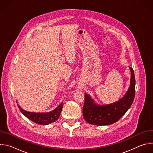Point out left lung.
Wrapping results in <instances>:
<instances>
[{"instance_id":"left-lung-1","label":"left lung","mask_w":153,"mask_h":153,"mask_svg":"<svg viewBox=\"0 0 153 153\" xmlns=\"http://www.w3.org/2000/svg\"><path fill=\"white\" fill-rule=\"evenodd\" d=\"M131 70V82L129 88L124 96L117 102L107 105H96L91 98L85 94V102L83 106V116L85 120L95 125H107L118 121L131 106L135 97L136 80L133 69Z\"/></svg>"}]
</instances>
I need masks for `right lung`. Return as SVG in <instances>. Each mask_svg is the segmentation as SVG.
Listing matches in <instances>:
<instances>
[{
    "mask_svg": "<svg viewBox=\"0 0 153 153\" xmlns=\"http://www.w3.org/2000/svg\"><path fill=\"white\" fill-rule=\"evenodd\" d=\"M17 106L20 111L23 113V114L31 121L40 125H48L55 122L59 119L62 110L63 103L62 102L54 110L50 113L28 112L21 108L18 104Z\"/></svg>",
    "mask_w": 153,
    "mask_h": 153,
    "instance_id": "1",
    "label": "right lung"
}]
</instances>
